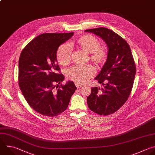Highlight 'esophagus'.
Segmentation results:
<instances>
[{
    "label": "esophagus",
    "mask_w": 155,
    "mask_h": 155,
    "mask_svg": "<svg viewBox=\"0 0 155 155\" xmlns=\"http://www.w3.org/2000/svg\"><path fill=\"white\" fill-rule=\"evenodd\" d=\"M75 86H76V87H77V88H80V87H83V84H80L77 83H75Z\"/></svg>",
    "instance_id": "1"
}]
</instances>
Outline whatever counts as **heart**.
Returning <instances> with one entry per match:
<instances>
[{
	"instance_id": "heart-1",
	"label": "heart",
	"mask_w": 155,
	"mask_h": 155,
	"mask_svg": "<svg viewBox=\"0 0 155 155\" xmlns=\"http://www.w3.org/2000/svg\"><path fill=\"white\" fill-rule=\"evenodd\" d=\"M76 45L86 54H89V60L97 67L104 64L108 57L107 47L100 45L99 40L92 35H84L75 41ZM72 50L68 43L59 46L56 52V58L61 66H66L71 60ZM95 74V70L91 65L74 66L66 71L67 77L77 83H84Z\"/></svg>"
}]
</instances>
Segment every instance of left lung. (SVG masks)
<instances>
[{
  "instance_id": "1",
  "label": "left lung",
  "mask_w": 155,
  "mask_h": 155,
  "mask_svg": "<svg viewBox=\"0 0 155 155\" xmlns=\"http://www.w3.org/2000/svg\"><path fill=\"white\" fill-rule=\"evenodd\" d=\"M85 31L100 37L108 48L107 61L95 78L103 87H91L87 97L91 111L107 116L117 111L127 100L133 86L136 64L128 44L118 34L105 27Z\"/></svg>"
}]
</instances>
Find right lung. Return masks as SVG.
Instances as JSON below:
<instances>
[{
	"label": "right lung",
	"mask_w": 155,
	"mask_h": 155,
	"mask_svg": "<svg viewBox=\"0 0 155 155\" xmlns=\"http://www.w3.org/2000/svg\"><path fill=\"white\" fill-rule=\"evenodd\" d=\"M74 33H44L31 41L22 50L19 60V86L31 108L45 116L54 117L68 108L77 89L69 81L60 84L64 76L58 73L56 52ZM58 85V84H57Z\"/></svg>",
	"instance_id": "1"
}]
</instances>
